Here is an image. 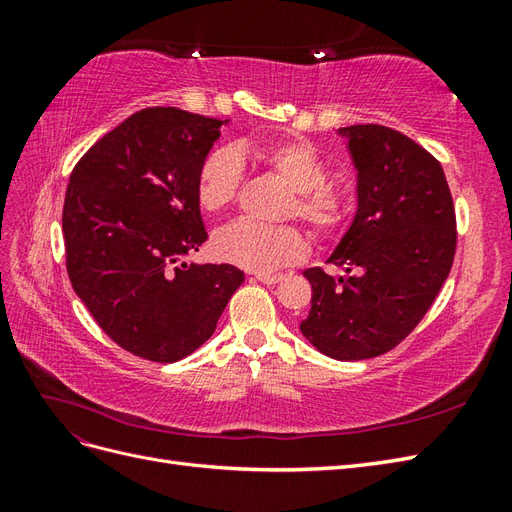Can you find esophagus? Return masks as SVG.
Listing matches in <instances>:
<instances>
[{
	"label": "esophagus",
	"mask_w": 512,
	"mask_h": 512,
	"mask_svg": "<svg viewBox=\"0 0 512 512\" xmlns=\"http://www.w3.org/2000/svg\"><path fill=\"white\" fill-rule=\"evenodd\" d=\"M254 277L262 284H277V282L284 280V275H269V273H256Z\"/></svg>",
	"instance_id": "esophagus-1"
}]
</instances>
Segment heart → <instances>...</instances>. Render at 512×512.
<instances>
[{
  "mask_svg": "<svg viewBox=\"0 0 512 512\" xmlns=\"http://www.w3.org/2000/svg\"><path fill=\"white\" fill-rule=\"evenodd\" d=\"M241 156L254 158L288 185L292 190L288 213L301 218L318 239H333L346 228L352 196L339 183L327 181V160L305 141L258 143L237 151L220 147L207 153L196 175V198L205 211L215 213L235 203L243 179ZM213 250L230 265L271 273L299 262L307 252V239L299 226L241 218L218 230Z\"/></svg>",
  "mask_w": 512,
  "mask_h": 512,
  "instance_id": "b5f03b06",
  "label": "heart"
}]
</instances>
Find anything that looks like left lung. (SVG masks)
<instances>
[{
  "instance_id": "obj_1",
  "label": "left lung",
  "mask_w": 512,
  "mask_h": 512,
  "mask_svg": "<svg viewBox=\"0 0 512 512\" xmlns=\"http://www.w3.org/2000/svg\"><path fill=\"white\" fill-rule=\"evenodd\" d=\"M359 175V209L329 262L350 277L307 269L312 309L303 335L337 361L393 350L438 297L457 247L453 196L440 162L378 123L339 128Z\"/></svg>"
}]
</instances>
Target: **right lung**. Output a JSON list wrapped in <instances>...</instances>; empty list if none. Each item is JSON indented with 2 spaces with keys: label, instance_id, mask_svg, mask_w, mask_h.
<instances>
[{
  "label": "right lung",
  "instance_id": "obj_1",
  "mask_svg": "<svg viewBox=\"0 0 512 512\" xmlns=\"http://www.w3.org/2000/svg\"><path fill=\"white\" fill-rule=\"evenodd\" d=\"M220 119L153 106L104 134L76 162L61 213L74 292L117 346L175 363L213 335L245 275L188 265L207 241L196 198Z\"/></svg>",
  "mask_w": 512,
  "mask_h": 512
}]
</instances>
